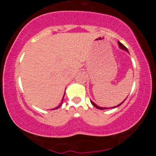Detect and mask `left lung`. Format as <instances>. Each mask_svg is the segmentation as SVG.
<instances>
[{
  "label": "left lung",
  "instance_id": "8db88e82",
  "mask_svg": "<svg viewBox=\"0 0 156 156\" xmlns=\"http://www.w3.org/2000/svg\"><path fill=\"white\" fill-rule=\"evenodd\" d=\"M118 44H119V46L120 47V48H121V49H125V50H126V51H128V49H127V48H126V47L125 45H124V44H122V43H120V42H118ZM126 99H125V100H126ZM125 100H124V101L122 102V103H120V105H118V106L114 107H113V108H115V107H118V106H120V105H122V104L123 103V102H125ZM91 104L93 105L95 107H96L97 109H109V108H102V107H100L99 106H97V105H96V104H95L94 102L93 101H92V100H91Z\"/></svg>",
  "mask_w": 156,
  "mask_h": 156
}]
</instances>
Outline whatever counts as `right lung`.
<instances>
[{
	"instance_id": "right-lung-1",
	"label": "right lung",
	"mask_w": 156,
	"mask_h": 156,
	"mask_svg": "<svg viewBox=\"0 0 156 156\" xmlns=\"http://www.w3.org/2000/svg\"><path fill=\"white\" fill-rule=\"evenodd\" d=\"M64 96H65V94H64ZM64 96H63V98H64ZM63 98H62V101H63ZM62 102H61V103H60V105H59V106L58 107H56V108H55V109H58V108H59L60 107V105H62Z\"/></svg>"
}]
</instances>
